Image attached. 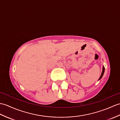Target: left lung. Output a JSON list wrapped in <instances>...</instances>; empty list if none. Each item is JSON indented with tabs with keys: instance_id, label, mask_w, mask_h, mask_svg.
I'll list each match as a JSON object with an SVG mask.
<instances>
[{
	"instance_id": "obj_1",
	"label": "left lung",
	"mask_w": 120,
	"mask_h": 120,
	"mask_svg": "<svg viewBox=\"0 0 120 120\" xmlns=\"http://www.w3.org/2000/svg\"><path fill=\"white\" fill-rule=\"evenodd\" d=\"M104 71H105V68H104V66H103L102 71V73H101V76H100V77L99 78V80H100V79H101L102 78V77H103V75H104Z\"/></svg>"
}]
</instances>
